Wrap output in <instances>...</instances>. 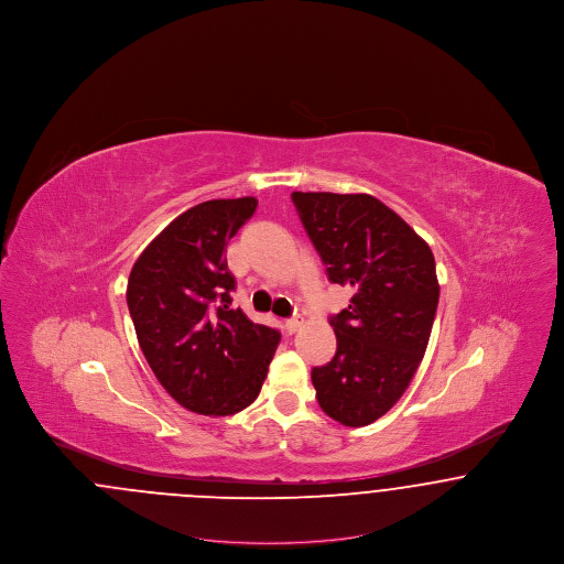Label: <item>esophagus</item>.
<instances>
[{
  "instance_id": "34e87169",
  "label": "esophagus",
  "mask_w": 564,
  "mask_h": 564,
  "mask_svg": "<svg viewBox=\"0 0 564 564\" xmlns=\"http://www.w3.org/2000/svg\"><path fill=\"white\" fill-rule=\"evenodd\" d=\"M300 327H302V322H300V319H288V322H285V329H288V334H295Z\"/></svg>"
}]
</instances>
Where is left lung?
Returning a JSON list of instances; mask_svg holds the SVG:
<instances>
[{"label":"left lung","instance_id":"1","mask_svg":"<svg viewBox=\"0 0 564 564\" xmlns=\"http://www.w3.org/2000/svg\"><path fill=\"white\" fill-rule=\"evenodd\" d=\"M297 215L327 267L350 285L349 308L329 319L336 355L313 368L323 412L347 427L387 414L430 343L440 285L430 245L370 194L294 192Z\"/></svg>","mask_w":564,"mask_h":564}]
</instances>
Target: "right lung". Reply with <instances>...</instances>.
Returning <instances> with one entry per match:
<instances>
[{"mask_svg":"<svg viewBox=\"0 0 564 564\" xmlns=\"http://www.w3.org/2000/svg\"><path fill=\"white\" fill-rule=\"evenodd\" d=\"M256 207L253 196L192 207L143 249L129 276L139 347L166 393L196 414L228 416L256 402L281 340L230 306L237 281L224 249Z\"/></svg>","mask_w":564,"mask_h":564,"instance_id":"add662e5","label":"right lung"}]
</instances>
